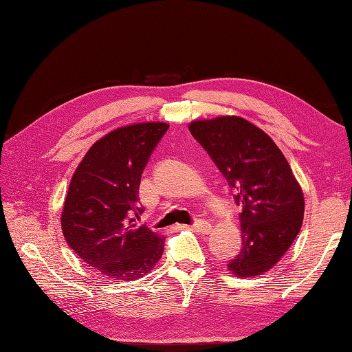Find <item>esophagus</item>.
I'll list each match as a JSON object with an SVG mask.
<instances>
[{
  "mask_svg": "<svg viewBox=\"0 0 352 352\" xmlns=\"http://www.w3.org/2000/svg\"><path fill=\"white\" fill-rule=\"evenodd\" d=\"M192 230H195L197 233H201V234H208L213 230V227H212V223L207 221H197L192 226Z\"/></svg>",
  "mask_w": 352,
  "mask_h": 352,
  "instance_id": "obj_1",
  "label": "esophagus"
}]
</instances>
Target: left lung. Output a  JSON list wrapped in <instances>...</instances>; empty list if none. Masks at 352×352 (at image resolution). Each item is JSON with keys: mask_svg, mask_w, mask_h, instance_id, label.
<instances>
[{"mask_svg": "<svg viewBox=\"0 0 352 352\" xmlns=\"http://www.w3.org/2000/svg\"><path fill=\"white\" fill-rule=\"evenodd\" d=\"M189 131L236 190L242 207V248L228 271L254 278L272 269L302 226L304 193L275 142L241 116H218L189 124Z\"/></svg>", "mask_w": 352, "mask_h": 352, "instance_id": "1", "label": "left lung"}]
</instances>
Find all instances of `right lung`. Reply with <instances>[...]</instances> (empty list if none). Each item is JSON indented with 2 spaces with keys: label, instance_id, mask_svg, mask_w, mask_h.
Returning a JSON list of instances; mask_svg holds the SVG:
<instances>
[{
  "label": "right lung",
  "instance_id": "obj_1",
  "mask_svg": "<svg viewBox=\"0 0 352 352\" xmlns=\"http://www.w3.org/2000/svg\"><path fill=\"white\" fill-rule=\"evenodd\" d=\"M169 124L140 122L111 130L89 148L71 178L62 231L77 256L109 280L133 281L162 258L164 237L139 227V184Z\"/></svg>",
  "mask_w": 352,
  "mask_h": 352
}]
</instances>
